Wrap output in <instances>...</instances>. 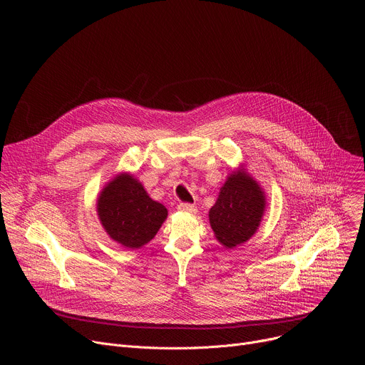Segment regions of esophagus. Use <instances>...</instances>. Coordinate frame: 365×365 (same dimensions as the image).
Returning <instances> with one entry per match:
<instances>
[{"instance_id": "obj_1", "label": "esophagus", "mask_w": 365, "mask_h": 365, "mask_svg": "<svg viewBox=\"0 0 365 365\" xmlns=\"http://www.w3.org/2000/svg\"><path fill=\"white\" fill-rule=\"evenodd\" d=\"M178 210L182 211V212H189V214H195L196 212V206L192 205V203H186V202H182L178 205Z\"/></svg>"}]
</instances>
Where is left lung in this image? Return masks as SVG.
<instances>
[{
    "label": "left lung",
    "instance_id": "8db88e82",
    "mask_svg": "<svg viewBox=\"0 0 365 365\" xmlns=\"http://www.w3.org/2000/svg\"><path fill=\"white\" fill-rule=\"evenodd\" d=\"M266 210V196L259 185L244 170L232 172L222 185L210 222L217 240L227 248L248 241L258 230Z\"/></svg>",
    "mask_w": 365,
    "mask_h": 365
}]
</instances>
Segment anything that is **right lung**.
<instances>
[{
	"label": "right lung",
	"mask_w": 365,
	"mask_h": 365,
	"mask_svg": "<svg viewBox=\"0 0 365 365\" xmlns=\"http://www.w3.org/2000/svg\"><path fill=\"white\" fill-rule=\"evenodd\" d=\"M96 212L107 234L131 250L151 241L168 218L165 205L153 200L128 173H120L101 190Z\"/></svg>",
	"instance_id": "obj_1"
}]
</instances>
